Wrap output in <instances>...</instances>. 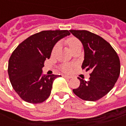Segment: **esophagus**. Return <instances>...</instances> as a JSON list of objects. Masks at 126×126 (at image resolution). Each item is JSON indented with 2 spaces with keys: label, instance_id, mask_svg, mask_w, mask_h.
<instances>
[{
  "label": "esophagus",
  "instance_id": "esophagus-1",
  "mask_svg": "<svg viewBox=\"0 0 126 126\" xmlns=\"http://www.w3.org/2000/svg\"><path fill=\"white\" fill-rule=\"evenodd\" d=\"M63 76L65 77V78H67V79H71V78H72V77L71 76H66V75H63Z\"/></svg>",
  "mask_w": 126,
  "mask_h": 126
}]
</instances>
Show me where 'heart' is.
<instances>
[{
    "instance_id": "b5f03b06",
    "label": "heart",
    "mask_w": 126,
    "mask_h": 126,
    "mask_svg": "<svg viewBox=\"0 0 126 126\" xmlns=\"http://www.w3.org/2000/svg\"><path fill=\"white\" fill-rule=\"evenodd\" d=\"M67 43L68 44L69 48L71 49L72 48H74V47H76L77 44H78L80 43V42L79 41V40L75 37H71L69 39H67ZM59 48V44L57 43L55 45V47H53L52 48V54H54ZM73 67H74V65H71V64H67V63H65V64H63L61 65V69L63 70L64 72L65 73H70L71 72V71L73 70Z\"/></svg>"
}]
</instances>
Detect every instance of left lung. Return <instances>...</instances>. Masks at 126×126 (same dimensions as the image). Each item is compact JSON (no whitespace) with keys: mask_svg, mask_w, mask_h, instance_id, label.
I'll return each mask as SVG.
<instances>
[{"mask_svg":"<svg viewBox=\"0 0 126 126\" xmlns=\"http://www.w3.org/2000/svg\"><path fill=\"white\" fill-rule=\"evenodd\" d=\"M84 49L82 69L91 71L88 81L78 78L80 85L73 92L82 100L96 101L113 88L120 74L118 55L108 42L87 30H69Z\"/></svg>","mask_w":126,"mask_h":126,"instance_id":"left-lung-1","label":"left lung"}]
</instances>
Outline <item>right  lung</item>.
I'll return each instance as SVG.
<instances>
[{"instance_id":"obj_1","label":"right lung","mask_w":126,"mask_h":126,"mask_svg":"<svg viewBox=\"0 0 126 126\" xmlns=\"http://www.w3.org/2000/svg\"><path fill=\"white\" fill-rule=\"evenodd\" d=\"M70 35L68 30H47L32 35L14 50L8 65L10 82L22 100L32 104L44 102L59 75H44L42 68L55 44Z\"/></svg>"}]
</instances>
